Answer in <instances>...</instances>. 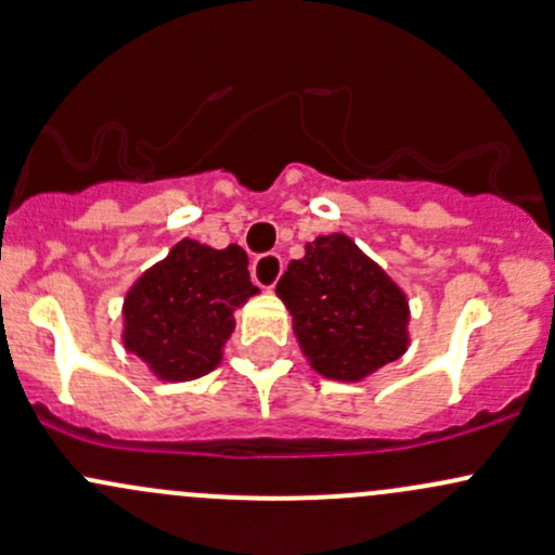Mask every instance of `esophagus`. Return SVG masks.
I'll return each instance as SVG.
<instances>
[{"label":"esophagus","instance_id":"esophagus-1","mask_svg":"<svg viewBox=\"0 0 555 555\" xmlns=\"http://www.w3.org/2000/svg\"><path fill=\"white\" fill-rule=\"evenodd\" d=\"M251 275L261 288H275L278 278L283 275V259H280L278 254L256 256L251 264Z\"/></svg>","mask_w":555,"mask_h":555}]
</instances>
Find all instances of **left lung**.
Here are the masks:
<instances>
[{"label":"left lung","mask_w":555,"mask_h":555,"mask_svg":"<svg viewBox=\"0 0 555 555\" xmlns=\"http://www.w3.org/2000/svg\"><path fill=\"white\" fill-rule=\"evenodd\" d=\"M312 371L357 384L410 347L404 291L344 232L314 237L278 283Z\"/></svg>","instance_id":"8db88e82"}]
</instances>
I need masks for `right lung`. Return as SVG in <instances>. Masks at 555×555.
I'll return each mask as SVG.
<instances>
[{"label":"right lung","instance_id":"obj_1","mask_svg":"<svg viewBox=\"0 0 555 555\" xmlns=\"http://www.w3.org/2000/svg\"><path fill=\"white\" fill-rule=\"evenodd\" d=\"M259 288L241 246L184 241L142 272L124 299V349L160 380H193L222 362L235 312Z\"/></svg>","mask_w":555,"mask_h":555}]
</instances>
